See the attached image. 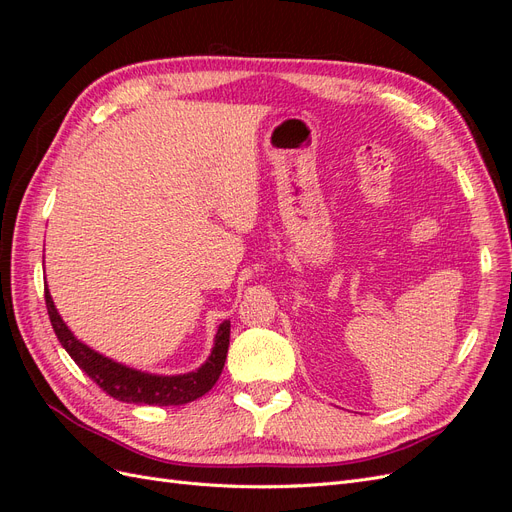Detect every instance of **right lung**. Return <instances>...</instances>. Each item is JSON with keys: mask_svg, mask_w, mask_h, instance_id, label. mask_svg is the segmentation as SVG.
<instances>
[{"mask_svg": "<svg viewBox=\"0 0 512 512\" xmlns=\"http://www.w3.org/2000/svg\"><path fill=\"white\" fill-rule=\"evenodd\" d=\"M44 299H46V309H49V318L59 344L66 348V352L72 356L74 363L79 365L106 395H111L119 401H126V404H147V406L190 404V401L209 393L222 374L228 342H230V320H224L218 327L211 354L203 365L194 371H188V374L162 376V374H149V371H141V369L117 363L113 359H108V356L91 350L87 344L81 342V339H76L74 333L68 329V324L61 320L49 292V286L44 288Z\"/></svg>", "mask_w": 512, "mask_h": 512, "instance_id": "add662e5", "label": "right lung"}]
</instances>
